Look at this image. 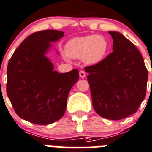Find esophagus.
<instances>
[{"instance_id":"obj_1","label":"esophagus","mask_w":152,"mask_h":152,"mask_svg":"<svg viewBox=\"0 0 152 152\" xmlns=\"http://www.w3.org/2000/svg\"><path fill=\"white\" fill-rule=\"evenodd\" d=\"M79 76H80V78H85L86 76V73L82 70H80L79 71Z\"/></svg>"}]
</instances>
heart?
I'll return each mask as SVG.
<instances>
[{
  "mask_svg": "<svg viewBox=\"0 0 152 152\" xmlns=\"http://www.w3.org/2000/svg\"><path fill=\"white\" fill-rule=\"evenodd\" d=\"M109 49L105 37L90 35L75 37L65 45L66 56L70 58L81 59L87 64H96L104 59Z\"/></svg>",
  "mask_w": 152,
  "mask_h": 152,
  "instance_id": "b5f03b06",
  "label": "heart"
}]
</instances>
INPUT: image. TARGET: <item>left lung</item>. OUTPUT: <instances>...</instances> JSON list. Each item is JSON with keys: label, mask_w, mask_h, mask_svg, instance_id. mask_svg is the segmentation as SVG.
I'll list each match as a JSON object with an SVG mask.
<instances>
[{"label": "left lung", "mask_w": 152, "mask_h": 152, "mask_svg": "<svg viewBox=\"0 0 152 152\" xmlns=\"http://www.w3.org/2000/svg\"><path fill=\"white\" fill-rule=\"evenodd\" d=\"M113 52L103 61L86 67L92 104L100 117L119 120L137 111L146 94L148 70L132 42L110 31Z\"/></svg>", "instance_id": "obj_1"}]
</instances>
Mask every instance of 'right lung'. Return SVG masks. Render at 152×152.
Listing matches in <instances>:
<instances>
[{"mask_svg": "<svg viewBox=\"0 0 152 152\" xmlns=\"http://www.w3.org/2000/svg\"><path fill=\"white\" fill-rule=\"evenodd\" d=\"M64 34L54 29L34 32L22 42L9 61L7 96L23 120L48 125L64 115L69 92L79 79V70L58 73L45 56L51 42L59 40Z\"/></svg>", "mask_w": 152, "mask_h": 152, "instance_id": "1", "label": "right lung"}]
</instances>
